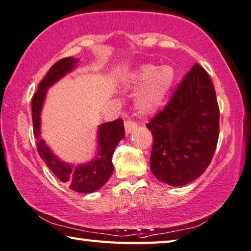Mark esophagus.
<instances>
[{
    "instance_id": "esophagus-1",
    "label": "esophagus",
    "mask_w": 251,
    "mask_h": 251,
    "mask_svg": "<svg viewBox=\"0 0 251 251\" xmlns=\"http://www.w3.org/2000/svg\"><path fill=\"white\" fill-rule=\"evenodd\" d=\"M137 128V123L132 120H126L125 121V129H126V133L129 134L132 132V131Z\"/></svg>"
}]
</instances>
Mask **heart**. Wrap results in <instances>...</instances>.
Listing matches in <instances>:
<instances>
[{"label": "heart", "instance_id": "obj_1", "mask_svg": "<svg viewBox=\"0 0 251 251\" xmlns=\"http://www.w3.org/2000/svg\"><path fill=\"white\" fill-rule=\"evenodd\" d=\"M175 74L172 67L156 65H142L131 75L129 86L132 88L143 87L137 98V107L143 114L154 113L164 102L173 86Z\"/></svg>", "mask_w": 251, "mask_h": 251}]
</instances>
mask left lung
<instances>
[{"label":"left lung","instance_id":"1","mask_svg":"<svg viewBox=\"0 0 251 251\" xmlns=\"http://www.w3.org/2000/svg\"><path fill=\"white\" fill-rule=\"evenodd\" d=\"M147 126L153 135L150 166L157 179L182 186L205 172L217 147L219 107L201 66H193Z\"/></svg>","mask_w":251,"mask_h":251}]
</instances>
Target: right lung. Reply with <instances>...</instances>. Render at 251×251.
Returning <instances> with one entry per match:
<instances>
[{"label": "right lung", "instance_id": "right-lung-1", "mask_svg": "<svg viewBox=\"0 0 251 251\" xmlns=\"http://www.w3.org/2000/svg\"><path fill=\"white\" fill-rule=\"evenodd\" d=\"M78 59L74 57H66L57 61L48 70L38 85V90L32 99V119L34 126V137L36 138L37 151L56 177L69 188L79 193H92L98 191L108 182L113 172L112 155L117 144L125 138V126L122 119L110 121L99 126L98 142L99 152L96 159L90 163L73 166L61 162L52 154L50 149L41 138V110L45 99L47 88L55 83L66 74L69 73L77 65Z\"/></svg>", "mask_w": 251, "mask_h": 251}]
</instances>
